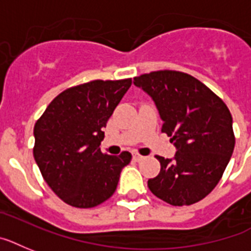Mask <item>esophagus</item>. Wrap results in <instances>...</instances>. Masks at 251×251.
I'll return each mask as SVG.
<instances>
[{
	"mask_svg": "<svg viewBox=\"0 0 251 251\" xmlns=\"http://www.w3.org/2000/svg\"><path fill=\"white\" fill-rule=\"evenodd\" d=\"M143 156H140L139 153H132V160L134 161H140V160H143Z\"/></svg>",
	"mask_w": 251,
	"mask_h": 251,
	"instance_id": "34e87169",
	"label": "esophagus"
}]
</instances>
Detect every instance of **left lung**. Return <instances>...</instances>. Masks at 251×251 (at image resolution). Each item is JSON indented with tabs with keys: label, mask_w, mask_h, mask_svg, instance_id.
Listing matches in <instances>:
<instances>
[{
	"label": "left lung",
	"mask_w": 251,
	"mask_h": 251,
	"mask_svg": "<svg viewBox=\"0 0 251 251\" xmlns=\"http://www.w3.org/2000/svg\"><path fill=\"white\" fill-rule=\"evenodd\" d=\"M152 98L176 153L157 156L160 174L148 188L165 202L192 205L215 188L235 148L232 116L225 101L195 77L157 71L134 78Z\"/></svg>",
	"instance_id": "8db88e82"
}]
</instances>
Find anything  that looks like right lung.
<instances>
[{"label": "right lung", "instance_id": "add662e5", "mask_svg": "<svg viewBox=\"0 0 251 251\" xmlns=\"http://www.w3.org/2000/svg\"><path fill=\"white\" fill-rule=\"evenodd\" d=\"M131 78L95 79L60 93L33 130V156L45 182L71 206L89 209L115 193L131 153H101L103 129Z\"/></svg>", "mask_w": 251, "mask_h": 251}]
</instances>
